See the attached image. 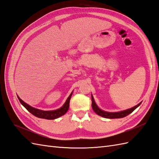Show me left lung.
<instances>
[{
  "label": "left lung",
  "mask_w": 159,
  "mask_h": 159,
  "mask_svg": "<svg viewBox=\"0 0 159 159\" xmlns=\"http://www.w3.org/2000/svg\"><path fill=\"white\" fill-rule=\"evenodd\" d=\"M91 101H92V104H91L92 108H93V110H94V112L97 114H98L99 116L106 118V119H120V118H123L125 116H126L129 115V114H131L133 111H134V110L137 108L142 103L140 102L139 104L135 106L134 107H133V108L123 110V111L117 112H110L104 111V110H102L99 108L97 106L96 103H95L93 95H91Z\"/></svg>",
  "instance_id": "left-lung-1"
}]
</instances>
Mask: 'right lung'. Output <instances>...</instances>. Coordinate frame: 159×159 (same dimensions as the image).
<instances>
[{"label": "right lung", "instance_id": "add662e5", "mask_svg": "<svg viewBox=\"0 0 159 159\" xmlns=\"http://www.w3.org/2000/svg\"><path fill=\"white\" fill-rule=\"evenodd\" d=\"M72 95V92L70 93V95H69V97L67 98V99H66L64 104L60 108L55 110H49V111H45V110H42L33 108V107L28 105V104H26V103L22 100V99H21L19 98V96H17V98L19 99L21 104L27 109L28 111H29L31 114H32L34 116L38 118H40V119L53 120V119H57V118L63 116L64 114H65L66 112H67V111L69 109L70 100Z\"/></svg>", "mask_w": 159, "mask_h": 159}]
</instances>
